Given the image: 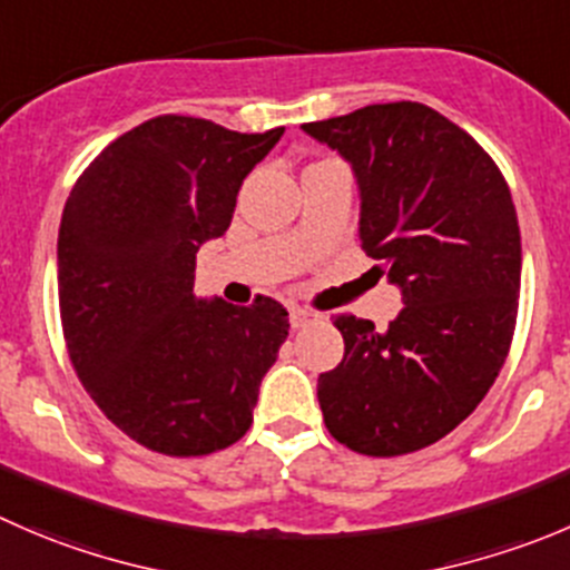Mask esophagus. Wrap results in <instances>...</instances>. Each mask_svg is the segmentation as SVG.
I'll return each instance as SVG.
<instances>
[{
  "label": "esophagus",
  "instance_id": "esophagus-1",
  "mask_svg": "<svg viewBox=\"0 0 570 570\" xmlns=\"http://www.w3.org/2000/svg\"><path fill=\"white\" fill-rule=\"evenodd\" d=\"M320 314L312 312V308H303V306H292L289 308V323L292 328H306V325L317 323Z\"/></svg>",
  "mask_w": 570,
  "mask_h": 570
}]
</instances>
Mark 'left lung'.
Segmentation results:
<instances>
[{"label":"left lung","mask_w":570,"mask_h":570,"mask_svg":"<svg viewBox=\"0 0 570 570\" xmlns=\"http://www.w3.org/2000/svg\"><path fill=\"white\" fill-rule=\"evenodd\" d=\"M303 130L353 167L362 250L403 295L386 331L334 317L345 356L317 379L325 429L356 454H412L454 432L510 353L521 292L510 186L429 105H367Z\"/></svg>","instance_id":"obj_1"}]
</instances>
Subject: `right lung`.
Segmentation results:
<instances>
[{
	"label": "right lung",
	"instance_id": "add662e5",
	"mask_svg": "<svg viewBox=\"0 0 570 570\" xmlns=\"http://www.w3.org/2000/svg\"><path fill=\"white\" fill-rule=\"evenodd\" d=\"M284 127L236 132L156 116L77 178L58 234V303L77 379L145 449L203 456L245 438L264 373L289 334L273 297L195 295L197 250L234 219L250 169Z\"/></svg>",
	"mask_w": 570,
	"mask_h": 570
}]
</instances>
